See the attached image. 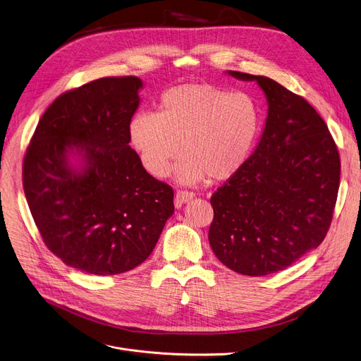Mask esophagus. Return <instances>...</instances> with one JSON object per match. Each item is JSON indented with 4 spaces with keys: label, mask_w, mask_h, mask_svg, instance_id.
<instances>
[{
    "label": "esophagus",
    "mask_w": 361,
    "mask_h": 361,
    "mask_svg": "<svg viewBox=\"0 0 361 361\" xmlns=\"http://www.w3.org/2000/svg\"><path fill=\"white\" fill-rule=\"evenodd\" d=\"M195 197V193L193 191H187V190H178L176 193V206L177 207H181V204L193 200Z\"/></svg>",
    "instance_id": "34e87169"
}]
</instances>
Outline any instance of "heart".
Listing matches in <instances>:
<instances>
[{"label":"heart","mask_w":361,"mask_h":361,"mask_svg":"<svg viewBox=\"0 0 361 361\" xmlns=\"http://www.w3.org/2000/svg\"><path fill=\"white\" fill-rule=\"evenodd\" d=\"M259 130V109L251 94L210 82L166 90L157 113H137L129 125L133 148L145 170L164 178L184 157L181 183L225 181L248 161Z\"/></svg>","instance_id":"b5f03b06"}]
</instances>
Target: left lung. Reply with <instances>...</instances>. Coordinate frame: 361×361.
Masks as SVG:
<instances>
[{"label": "left lung", "mask_w": 361, "mask_h": 361, "mask_svg": "<svg viewBox=\"0 0 361 361\" xmlns=\"http://www.w3.org/2000/svg\"><path fill=\"white\" fill-rule=\"evenodd\" d=\"M229 74L258 82L269 116L255 152L210 197L209 243L228 269L266 276L324 241L338 196L340 154L324 118L302 95L267 77Z\"/></svg>", "instance_id": "8db88e82"}]
</instances>
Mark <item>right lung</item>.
Wrapping results in <instances>:
<instances>
[{
  "mask_svg": "<svg viewBox=\"0 0 361 361\" xmlns=\"http://www.w3.org/2000/svg\"><path fill=\"white\" fill-rule=\"evenodd\" d=\"M137 77H107L65 91L46 109L23 159V188L44 245L88 274L129 271L155 248L174 213V190L130 148ZM86 158L81 173L66 157Z\"/></svg>",
  "mask_w": 361,
  "mask_h": 361,
  "instance_id": "right-lung-1",
  "label": "right lung"
}]
</instances>
